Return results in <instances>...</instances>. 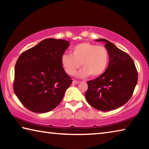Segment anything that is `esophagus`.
Masks as SVG:
<instances>
[{"label": "esophagus", "instance_id": "1", "mask_svg": "<svg viewBox=\"0 0 149 149\" xmlns=\"http://www.w3.org/2000/svg\"><path fill=\"white\" fill-rule=\"evenodd\" d=\"M79 83V81H77V80H74L72 81V84H74V85H76V84H78Z\"/></svg>", "mask_w": 149, "mask_h": 149}]
</instances>
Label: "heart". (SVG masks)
I'll list each match as a JSON object with an SVG mask.
<instances>
[{"instance_id":"1","label":"heart","mask_w":149,"mask_h":149,"mask_svg":"<svg viewBox=\"0 0 149 149\" xmlns=\"http://www.w3.org/2000/svg\"><path fill=\"white\" fill-rule=\"evenodd\" d=\"M109 62V53L104 47L81 42L72 48V54H64L61 64L65 72L74 75L81 65L84 68L78 74L80 77L91 75L97 77L104 73Z\"/></svg>"}]
</instances>
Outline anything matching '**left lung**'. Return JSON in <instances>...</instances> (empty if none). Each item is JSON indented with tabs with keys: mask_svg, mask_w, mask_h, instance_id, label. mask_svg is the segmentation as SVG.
<instances>
[{
	"mask_svg": "<svg viewBox=\"0 0 149 149\" xmlns=\"http://www.w3.org/2000/svg\"><path fill=\"white\" fill-rule=\"evenodd\" d=\"M109 63L104 74L87 82L85 93L87 102L100 111L112 110L124 105L130 99L137 84V70L129 54L107 39Z\"/></svg>",
	"mask_w": 149,
	"mask_h": 149,
	"instance_id": "1",
	"label": "left lung"
}]
</instances>
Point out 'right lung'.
I'll return each mask as SVG.
<instances>
[{"instance_id":"right-lung-1","label":"right lung","mask_w":149,"mask_h":149,"mask_svg":"<svg viewBox=\"0 0 149 149\" xmlns=\"http://www.w3.org/2000/svg\"><path fill=\"white\" fill-rule=\"evenodd\" d=\"M70 42L46 39L24 51L14 68V91L27 109L45 113L54 109L72 80L61 64Z\"/></svg>"}]
</instances>
